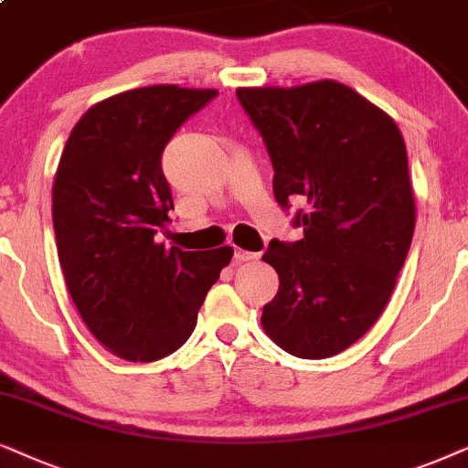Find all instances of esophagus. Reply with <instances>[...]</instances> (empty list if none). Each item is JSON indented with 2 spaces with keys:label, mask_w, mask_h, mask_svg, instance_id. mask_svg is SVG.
Masks as SVG:
<instances>
[{
  "label": "esophagus",
  "mask_w": 468,
  "mask_h": 468,
  "mask_svg": "<svg viewBox=\"0 0 468 468\" xmlns=\"http://www.w3.org/2000/svg\"><path fill=\"white\" fill-rule=\"evenodd\" d=\"M259 257H261L259 252L241 250V248H238V250H235V261H238V263H246V261H257Z\"/></svg>",
  "instance_id": "34e87169"
}]
</instances>
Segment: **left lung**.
Returning a JSON list of instances; mask_svg holds the SVG:
<instances>
[{"instance_id":"obj_1","label":"left lung","mask_w":468,"mask_h":468,"mask_svg":"<svg viewBox=\"0 0 468 468\" xmlns=\"http://www.w3.org/2000/svg\"><path fill=\"white\" fill-rule=\"evenodd\" d=\"M263 136L280 207L302 201L303 239H271L276 297L261 325L286 353L338 355L375 325L394 292L415 230L407 145L391 117L338 80L239 87Z\"/></svg>"}]
</instances>
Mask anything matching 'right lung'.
<instances>
[{
	"mask_svg": "<svg viewBox=\"0 0 468 468\" xmlns=\"http://www.w3.org/2000/svg\"><path fill=\"white\" fill-rule=\"evenodd\" d=\"M216 90L152 85L115 93L77 122L53 182V229L80 319L111 353L155 361L195 332L233 248L158 244L173 197L162 152Z\"/></svg>",
	"mask_w": 468,
	"mask_h": 468,
	"instance_id": "add662e5",
	"label": "right lung"
}]
</instances>
